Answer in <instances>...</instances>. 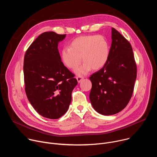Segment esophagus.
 <instances>
[{
  "label": "esophagus",
  "instance_id": "esophagus-1",
  "mask_svg": "<svg viewBox=\"0 0 157 157\" xmlns=\"http://www.w3.org/2000/svg\"><path fill=\"white\" fill-rule=\"evenodd\" d=\"M83 79H84V78H83V77H82V76H78V77H76V79H77V81H78V82L79 83H80L81 81Z\"/></svg>",
  "mask_w": 157,
  "mask_h": 157
}]
</instances>
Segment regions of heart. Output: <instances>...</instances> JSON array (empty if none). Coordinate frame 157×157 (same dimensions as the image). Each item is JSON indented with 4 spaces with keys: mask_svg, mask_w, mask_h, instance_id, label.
I'll return each mask as SVG.
<instances>
[{
    "mask_svg": "<svg viewBox=\"0 0 157 157\" xmlns=\"http://www.w3.org/2000/svg\"><path fill=\"white\" fill-rule=\"evenodd\" d=\"M109 45L106 38L102 35H85L78 37L61 52L63 63L71 70H75L84 61L82 65L75 70L77 76H84L92 69H101L109 56ZM82 59H81V58Z\"/></svg>",
    "mask_w": 157,
    "mask_h": 157,
    "instance_id": "b5f03b06",
    "label": "heart"
}]
</instances>
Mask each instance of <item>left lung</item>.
<instances>
[{
    "label": "left lung",
    "instance_id": "8db88e82",
    "mask_svg": "<svg viewBox=\"0 0 157 157\" xmlns=\"http://www.w3.org/2000/svg\"><path fill=\"white\" fill-rule=\"evenodd\" d=\"M112 43L107 62L89 79V99L94 109L104 116L114 115L128 104L137 78V66L130 43L111 29Z\"/></svg>",
    "mask_w": 157,
    "mask_h": 157
}]
</instances>
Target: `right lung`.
Masks as SVG:
<instances>
[{
    "mask_svg": "<svg viewBox=\"0 0 157 157\" xmlns=\"http://www.w3.org/2000/svg\"><path fill=\"white\" fill-rule=\"evenodd\" d=\"M66 35L44 32L31 44L24 57L27 98L41 116L57 119L68 110L78 84L75 75L61 62L58 45Z\"/></svg>",
    "mask_w": 157,
    "mask_h": 157,
    "instance_id": "obj_1",
    "label": "right lung"
}]
</instances>
